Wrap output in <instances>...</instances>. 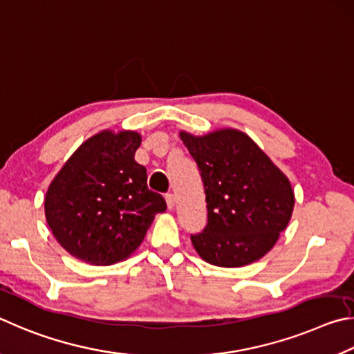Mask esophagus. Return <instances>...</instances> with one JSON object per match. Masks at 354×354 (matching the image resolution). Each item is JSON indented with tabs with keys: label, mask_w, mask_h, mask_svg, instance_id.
I'll use <instances>...</instances> for the list:
<instances>
[{
	"label": "esophagus",
	"mask_w": 354,
	"mask_h": 354,
	"mask_svg": "<svg viewBox=\"0 0 354 354\" xmlns=\"http://www.w3.org/2000/svg\"><path fill=\"white\" fill-rule=\"evenodd\" d=\"M166 203H167V208L172 209L174 207H176V196L174 194H166Z\"/></svg>",
	"instance_id": "34e87169"
}]
</instances>
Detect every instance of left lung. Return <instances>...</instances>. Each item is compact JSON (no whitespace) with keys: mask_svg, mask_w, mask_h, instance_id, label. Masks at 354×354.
<instances>
[{"mask_svg":"<svg viewBox=\"0 0 354 354\" xmlns=\"http://www.w3.org/2000/svg\"><path fill=\"white\" fill-rule=\"evenodd\" d=\"M199 166L208 222L191 234L202 259L219 268H243L275 245L294 209L289 178L249 135L221 129L203 136L180 132Z\"/></svg>","mask_w":354,"mask_h":354,"instance_id":"1","label":"left lung"}]
</instances>
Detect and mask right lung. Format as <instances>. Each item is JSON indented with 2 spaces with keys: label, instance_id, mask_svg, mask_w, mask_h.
I'll return each mask as SVG.
<instances>
[{
  "label": "right lung",
  "instance_id": "1",
  "mask_svg": "<svg viewBox=\"0 0 354 354\" xmlns=\"http://www.w3.org/2000/svg\"><path fill=\"white\" fill-rule=\"evenodd\" d=\"M141 135L102 130L77 147L49 185L45 216L57 243L93 266L122 261L138 249L163 196L147 188L135 161Z\"/></svg>",
  "mask_w": 354,
  "mask_h": 354
}]
</instances>
